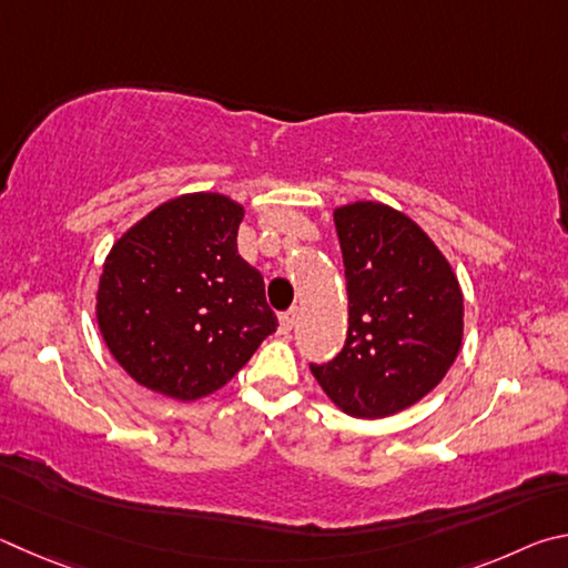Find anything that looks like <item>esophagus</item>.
Segmentation results:
<instances>
[{
	"label": "esophagus",
	"instance_id": "obj_1",
	"mask_svg": "<svg viewBox=\"0 0 568 568\" xmlns=\"http://www.w3.org/2000/svg\"><path fill=\"white\" fill-rule=\"evenodd\" d=\"M294 324H296V310L278 314V329H282V334H290L294 329Z\"/></svg>",
	"mask_w": 568,
	"mask_h": 568
}]
</instances>
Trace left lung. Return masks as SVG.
<instances>
[{
    "label": "left lung",
    "mask_w": 568,
    "mask_h": 568,
    "mask_svg": "<svg viewBox=\"0 0 568 568\" xmlns=\"http://www.w3.org/2000/svg\"><path fill=\"white\" fill-rule=\"evenodd\" d=\"M349 332L314 379L344 414L384 419L422 402L452 369L464 336V294L432 236L399 209H334Z\"/></svg>",
    "instance_id": "left-lung-1"
}]
</instances>
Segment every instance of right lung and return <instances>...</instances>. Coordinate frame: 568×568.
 <instances>
[{"label":"right lung","mask_w":568,"mask_h":568,"mask_svg":"<svg viewBox=\"0 0 568 568\" xmlns=\"http://www.w3.org/2000/svg\"><path fill=\"white\" fill-rule=\"evenodd\" d=\"M244 206L182 194L116 239L97 290L106 349L136 384L176 402L214 394L276 332L264 278L236 248Z\"/></svg>","instance_id":"obj_1"}]
</instances>
